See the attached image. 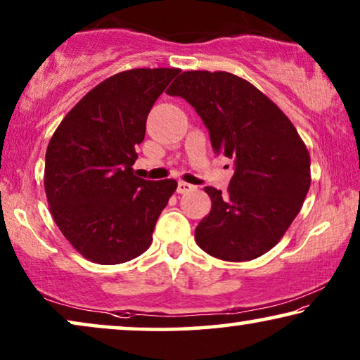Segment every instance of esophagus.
Listing matches in <instances>:
<instances>
[{"label":"esophagus","mask_w":360,"mask_h":360,"mask_svg":"<svg viewBox=\"0 0 360 360\" xmlns=\"http://www.w3.org/2000/svg\"><path fill=\"white\" fill-rule=\"evenodd\" d=\"M195 190V186L193 185H190V184H186V181H179V185H176V191H179V193H188V191H193Z\"/></svg>","instance_id":"34e87169"}]
</instances>
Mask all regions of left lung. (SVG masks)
Instances as JSON below:
<instances>
[{"label":"left lung","instance_id":"8db88e82","mask_svg":"<svg viewBox=\"0 0 360 360\" xmlns=\"http://www.w3.org/2000/svg\"><path fill=\"white\" fill-rule=\"evenodd\" d=\"M167 95L185 98L208 127L214 154L236 160L228 195L205 188L211 211L196 226V244L229 262L269 252L311 185L308 149L292 121L259 88L229 72H184Z\"/></svg>","mask_w":360,"mask_h":360}]
</instances>
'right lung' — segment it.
I'll return each instance as SVG.
<instances>
[{
  "instance_id": "1",
  "label": "right lung",
  "mask_w": 360,
  "mask_h": 360,
  "mask_svg": "<svg viewBox=\"0 0 360 360\" xmlns=\"http://www.w3.org/2000/svg\"><path fill=\"white\" fill-rule=\"evenodd\" d=\"M180 68H132L86 93L63 117L46 152L44 188L60 233L101 265L144 254L176 190L172 179L134 175L137 144L157 98Z\"/></svg>"
}]
</instances>
